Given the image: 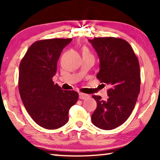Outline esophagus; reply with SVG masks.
Segmentation results:
<instances>
[{"instance_id":"obj_1","label":"esophagus","mask_w":160,"mask_h":160,"mask_svg":"<svg viewBox=\"0 0 160 160\" xmlns=\"http://www.w3.org/2000/svg\"><path fill=\"white\" fill-rule=\"evenodd\" d=\"M89 98V95H87V94H84V93H82L80 92L79 93V98L82 100H86L87 98Z\"/></svg>"}]
</instances>
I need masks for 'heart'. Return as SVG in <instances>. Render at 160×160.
<instances>
[{
  "label": "heart",
  "instance_id": "heart-1",
  "mask_svg": "<svg viewBox=\"0 0 160 160\" xmlns=\"http://www.w3.org/2000/svg\"><path fill=\"white\" fill-rule=\"evenodd\" d=\"M82 52H83V54H90V52H89V49H87V48H86V47L83 48Z\"/></svg>",
  "mask_w": 160,
  "mask_h": 160
}]
</instances>
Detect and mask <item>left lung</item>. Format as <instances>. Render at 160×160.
<instances>
[{"instance_id":"1","label":"left lung","mask_w":160,"mask_h":160,"mask_svg":"<svg viewBox=\"0 0 160 160\" xmlns=\"http://www.w3.org/2000/svg\"><path fill=\"white\" fill-rule=\"evenodd\" d=\"M100 59L97 78L108 84V98L93 95L97 108L92 122L102 130H113L130 117L136 103L141 87L138 58L128 41L113 37L89 39Z\"/></svg>"}]
</instances>
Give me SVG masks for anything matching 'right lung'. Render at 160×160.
I'll return each mask as SVG.
<instances>
[{"mask_svg": "<svg viewBox=\"0 0 160 160\" xmlns=\"http://www.w3.org/2000/svg\"><path fill=\"white\" fill-rule=\"evenodd\" d=\"M71 41H37L28 48L19 65L18 86L22 101L34 122L48 130L67 123L69 109L78 98L77 92L62 90L52 81L61 52Z\"/></svg>", "mask_w": 160, "mask_h": 160, "instance_id": "1", "label": "right lung"}]
</instances>
